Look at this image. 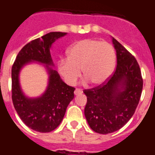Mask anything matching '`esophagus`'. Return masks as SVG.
I'll list each match as a JSON object with an SVG mask.
<instances>
[{
  "mask_svg": "<svg viewBox=\"0 0 155 155\" xmlns=\"http://www.w3.org/2000/svg\"><path fill=\"white\" fill-rule=\"evenodd\" d=\"M82 93H83V91H82V90H80V89H76V90H75V91H74V94H75V95L81 94Z\"/></svg>",
  "mask_w": 155,
  "mask_h": 155,
  "instance_id": "34e87169",
  "label": "esophagus"
}]
</instances>
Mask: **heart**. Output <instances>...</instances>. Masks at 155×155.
Instances as JSON below:
<instances>
[{
	"mask_svg": "<svg viewBox=\"0 0 155 155\" xmlns=\"http://www.w3.org/2000/svg\"><path fill=\"white\" fill-rule=\"evenodd\" d=\"M67 58H60L57 66L59 74L69 85L80 76L94 86L103 84L112 73L115 65V50L109 43L95 39L79 40L67 52Z\"/></svg>",
	"mask_w": 155,
	"mask_h": 155,
	"instance_id": "b5f03b06",
	"label": "heart"
}]
</instances>
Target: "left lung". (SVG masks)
<instances>
[{
  "instance_id": "1",
  "label": "left lung",
  "mask_w": 155,
  "mask_h": 155,
  "mask_svg": "<svg viewBox=\"0 0 155 155\" xmlns=\"http://www.w3.org/2000/svg\"><path fill=\"white\" fill-rule=\"evenodd\" d=\"M112 39L117 67L104 85L85 90L87 102L84 114L90 127L101 134L120 130L134 115L141 96L143 79L135 58Z\"/></svg>"
}]
</instances>
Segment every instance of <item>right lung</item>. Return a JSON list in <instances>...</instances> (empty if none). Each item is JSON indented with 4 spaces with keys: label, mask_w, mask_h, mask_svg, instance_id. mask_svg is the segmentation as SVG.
Instances as JSON below:
<instances>
[{
    "label": "right lung",
    "mask_w": 155,
    "mask_h": 155,
    "mask_svg": "<svg viewBox=\"0 0 155 155\" xmlns=\"http://www.w3.org/2000/svg\"><path fill=\"white\" fill-rule=\"evenodd\" d=\"M66 34L51 32L41 38L32 40L21 48L12 68V97L15 109L28 127L40 133L51 132L60 125L68 104L74 98L75 88L64 83L52 68L54 64L50 52L55 40ZM31 63L42 64L48 75L47 88L37 98L26 96L20 86L21 68Z\"/></svg>",
    "instance_id": "obj_1"
}]
</instances>
